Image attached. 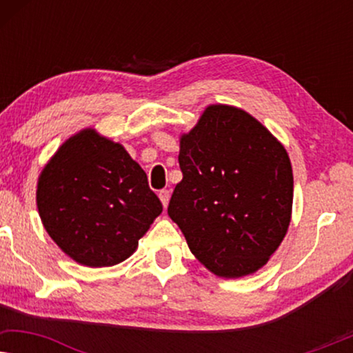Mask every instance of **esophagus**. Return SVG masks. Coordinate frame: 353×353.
I'll return each instance as SVG.
<instances>
[{
    "label": "esophagus",
    "mask_w": 353,
    "mask_h": 353,
    "mask_svg": "<svg viewBox=\"0 0 353 353\" xmlns=\"http://www.w3.org/2000/svg\"><path fill=\"white\" fill-rule=\"evenodd\" d=\"M159 197H161L162 205L167 207L168 205V201H170V191H168V190H161V191H159Z\"/></svg>",
    "instance_id": "1"
}]
</instances>
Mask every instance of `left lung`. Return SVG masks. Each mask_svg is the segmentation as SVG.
Wrapping results in <instances>:
<instances>
[{
  "label": "left lung",
  "mask_w": 353,
  "mask_h": 353,
  "mask_svg": "<svg viewBox=\"0 0 353 353\" xmlns=\"http://www.w3.org/2000/svg\"><path fill=\"white\" fill-rule=\"evenodd\" d=\"M183 180L168 215L212 273H255L291 223L294 178L286 149L243 109L212 104L180 139Z\"/></svg>",
  "instance_id": "1"
}]
</instances>
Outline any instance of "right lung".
<instances>
[{
  "instance_id": "right-lung-1",
  "label": "right lung",
  "mask_w": 353,
  "mask_h": 353,
  "mask_svg": "<svg viewBox=\"0 0 353 353\" xmlns=\"http://www.w3.org/2000/svg\"><path fill=\"white\" fill-rule=\"evenodd\" d=\"M37 205L51 239L93 268L128 259L162 212L143 168L93 128L67 139L46 163Z\"/></svg>"
}]
</instances>
